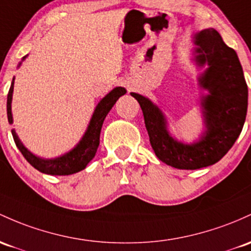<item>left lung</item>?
I'll return each mask as SVG.
<instances>
[{"mask_svg": "<svg viewBox=\"0 0 251 251\" xmlns=\"http://www.w3.org/2000/svg\"><path fill=\"white\" fill-rule=\"evenodd\" d=\"M195 62L207 64L199 84L208 92L201 98L205 132L193 144L173 138L161 109L145 96L131 93L144 115L150 144L162 162L177 169L194 170L220 161L241 134L248 109V85L235 50L228 48L216 29L194 35Z\"/></svg>", "mask_w": 251, "mask_h": 251, "instance_id": "8db88e82", "label": "left lung"}]
</instances>
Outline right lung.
<instances>
[{
    "instance_id": "add662e5",
    "label": "right lung",
    "mask_w": 251,
    "mask_h": 251,
    "mask_svg": "<svg viewBox=\"0 0 251 251\" xmlns=\"http://www.w3.org/2000/svg\"><path fill=\"white\" fill-rule=\"evenodd\" d=\"M25 56L23 60L26 58ZM21 63L19 64V67ZM13 90H14V78L12 81V85L9 88L7 96V115L9 124H13V114H12V99H13ZM126 94V89L123 87H117L109 92L100 102L96 106L94 113L92 115V119L89 121L87 131L84 132L82 139L77 143V145L73 150L64 155L56 157V158L45 159L40 158V157L33 155L31 151L21 143L19 139L18 134L15 130H12V134L14 142H15L16 147L21 151L25 158L27 159L32 167L39 170L40 173L49 175H71L75 173L83 170L87 164L94 158L96 151H98L99 144H100V132L104 118L107 117L108 112L111 111L112 107L117 102L118 99L120 96Z\"/></svg>"
}]
</instances>
